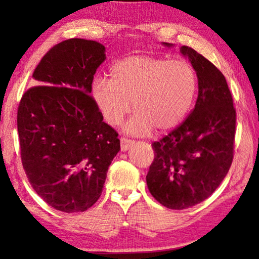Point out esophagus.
<instances>
[{"instance_id": "34e87169", "label": "esophagus", "mask_w": 259, "mask_h": 259, "mask_svg": "<svg viewBox=\"0 0 259 259\" xmlns=\"http://www.w3.org/2000/svg\"><path fill=\"white\" fill-rule=\"evenodd\" d=\"M133 144L134 141L127 139V138H121V139H120V147H121L122 152H126Z\"/></svg>"}]
</instances>
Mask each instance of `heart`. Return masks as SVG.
Masks as SVG:
<instances>
[{"mask_svg": "<svg viewBox=\"0 0 259 259\" xmlns=\"http://www.w3.org/2000/svg\"><path fill=\"white\" fill-rule=\"evenodd\" d=\"M111 79L97 77L92 98L106 121L118 126L133 107L128 133L143 136L153 127L159 132L175 128L192 107L197 74L185 60L133 55L119 60L109 69Z\"/></svg>", "mask_w": 259, "mask_h": 259, "instance_id": "b5f03b06", "label": "heart"}]
</instances>
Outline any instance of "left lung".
<instances>
[{
	"mask_svg": "<svg viewBox=\"0 0 259 259\" xmlns=\"http://www.w3.org/2000/svg\"><path fill=\"white\" fill-rule=\"evenodd\" d=\"M180 53L196 70V106L182 125L152 144L155 155L146 176L152 196L172 210L194 206L217 190L232 164L236 133V111L224 75L194 49L182 46Z\"/></svg>",
	"mask_w": 259,
	"mask_h": 259,
	"instance_id": "left-lung-1",
	"label": "left lung"
}]
</instances>
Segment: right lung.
<instances>
[{"label":"right lung","mask_w":259,"mask_h":259,"mask_svg":"<svg viewBox=\"0 0 259 259\" xmlns=\"http://www.w3.org/2000/svg\"><path fill=\"white\" fill-rule=\"evenodd\" d=\"M105 60V46L97 41L60 42L35 68L37 86L23 94L17 111L27 178L49 206L66 213L97 203L120 151L118 133L104 122L90 95Z\"/></svg>","instance_id":"obj_1"}]
</instances>
